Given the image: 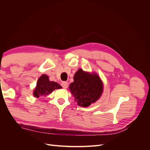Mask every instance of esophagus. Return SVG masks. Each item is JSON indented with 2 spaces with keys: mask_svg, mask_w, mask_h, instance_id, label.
Instances as JSON below:
<instances>
[{
  "mask_svg": "<svg viewBox=\"0 0 150 150\" xmlns=\"http://www.w3.org/2000/svg\"><path fill=\"white\" fill-rule=\"evenodd\" d=\"M61 86H62V88L64 89H66L68 87V83L67 82H65V81H64V82L62 83Z\"/></svg>",
  "mask_w": 150,
  "mask_h": 150,
  "instance_id": "obj_1",
  "label": "esophagus"
}]
</instances>
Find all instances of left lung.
Here are the masks:
<instances>
[{"mask_svg":"<svg viewBox=\"0 0 150 150\" xmlns=\"http://www.w3.org/2000/svg\"><path fill=\"white\" fill-rule=\"evenodd\" d=\"M73 79L74 82L70 84L69 89L78 105L88 107L100 98L103 92V83L98 74L79 69Z\"/></svg>","mask_w":150,"mask_h":150,"instance_id":"1","label":"left lung"}]
</instances>
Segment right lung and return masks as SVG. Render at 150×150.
Masks as SVG:
<instances>
[{
	"label": "right lung",
	"mask_w": 150,
	"mask_h": 150,
	"mask_svg": "<svg viewBox=\"0 0 150 150\" xmlns=\"http://www.w3.org/2000/svg\"><path fill=\"white\" fill-rule=\"evenodd\" d=\"M61 88V86L56 82L50 81L49 77L46 74H42L38 80L36 87L33 91V95L35 98L46 96L52 93L55 89Z\"/></svg>",
	"instance_id": "right-lung-1"
}]
</instances>
